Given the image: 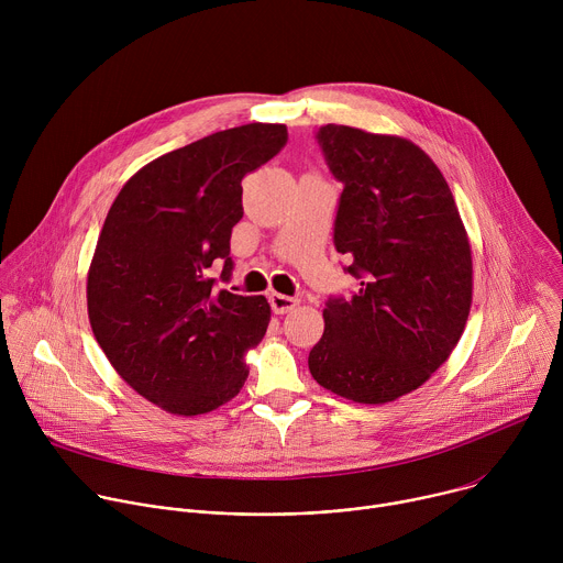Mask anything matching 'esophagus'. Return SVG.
I'll use <instances>...</instances> for the list:
<instances>
[{
  "instance_id": "esophagus-1",
  "label": "esophagus",
  "mask_w": 563,
  "mask_h": 563,
  "mask_svg": "<svg viewBox=\"0 0 563 563\" xmlns=\"http://www.w3.org/2000/svg\"><path fill=\"white\" fill-rule=\"evenodd\" d=\"M269 305L276 313H287L298 305V298H291L285 294H269Z\"/></svg>"
}]
</instances>
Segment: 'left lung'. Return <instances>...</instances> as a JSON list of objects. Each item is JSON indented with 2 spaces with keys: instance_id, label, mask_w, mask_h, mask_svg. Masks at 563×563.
Masks as SVG:
<instances>
[{
  "instance_id": "8db88e82",
  "label": "left lung",
  "mask_w": 563,
  "mask_h": 563,
  "mask_svg": "<svg viewBox=\"0 0 563 563\" xmlns=\"http://www.w3.org/2000/svg\"><path fill=\"white\" fill-rule=\"evenodd\" d=\"M343 183L336 252L358 280L325 302L309 372L356 404H387L423 385L456 347L472 305V254L452 191L415 142L343 124L316 133Z\"/></svg>"
}]
</instances>
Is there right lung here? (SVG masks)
I'll use <instances>...</instances> for the list:
<instances>
[{
    "mask_svg": "<svg viewBox=\"0 0 563 563\" xmlns=\"http://www.w3.org/2000/svg\"><path fill=\"white\" fill-rule=\"evenodd\" d=\"M287 144L285 124L211 133L142 167L109 209L89 269L96 341L151 404L196 417L247 380L245 352L269 325L265 296L229 283V240L243 218V178Z\"/></svg>",
    "mask_w": 563,
    "mask_h": 563,
    "instance_id": "1",
    "label": "right lung"
}]
</instances>
